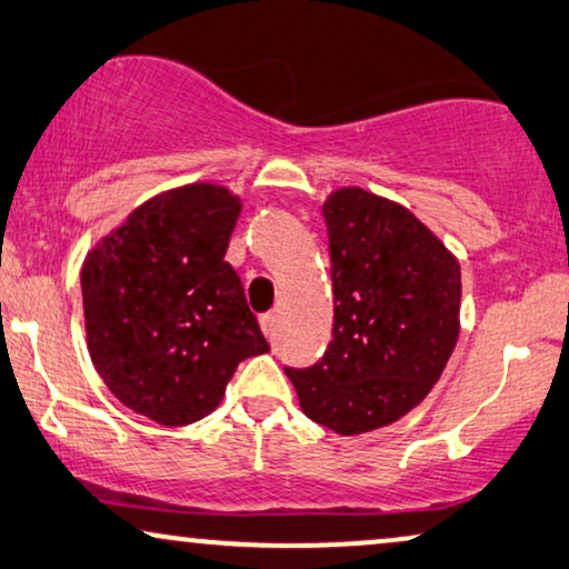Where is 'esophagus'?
<instances>
[{
  "label": "esophagus",
  "mask_w": 569,
  "mask_h": 569,
  "mask_svg": "<svg viewBox=\"0 0 569 569\" xmlns=\"http://www.w3.org/2000/svg\"><path fill=\"white\" fill-rule=\"evenodd\" d=\"M260 327H262V332H266V338H273V332H276V315H273V311H268V315L260 317Z\"/></svg>",
  "instance_id": "esophagus-1"
}]
</instances>
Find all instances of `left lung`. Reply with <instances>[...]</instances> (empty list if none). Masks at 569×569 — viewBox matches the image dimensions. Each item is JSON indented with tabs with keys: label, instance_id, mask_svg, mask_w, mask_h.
<instances>
[{
	"label": "left lung",
	"instance_id": "left-lung-1",
	"mask_svg": "<svg viewBox=\"0 0 569 569\" xmlns=\"http://www.w3.org/2000/svg\"><path fill=\"white\" fill-rule=\"evenodd\" d=\"M335 296L322 361L286 368L309 420L340 436L418 407L459 340L461 268L412 211L363 188L325 206Z\"/></svg>",
	"mask_w": 569,
	"mask_h": 569
}]
</instances>
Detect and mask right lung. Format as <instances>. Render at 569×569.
<instances>
[{"instance_id":"1","label":"right lung","mask_w":569,"mask_h":569,"mask_svg":"<svg viewBox=\"0 0 569 569\" xmlns=\"http://www.w3.org/2000/svg\"><path fill=\"white\" fill-rule=\"evenodd\" d=\"M242 203L190 182L141 203L87 252V350L126 407L178 428L219 407L237 366L268 353L237 270L223 260Z\"/></svg>"}]
</instances>
